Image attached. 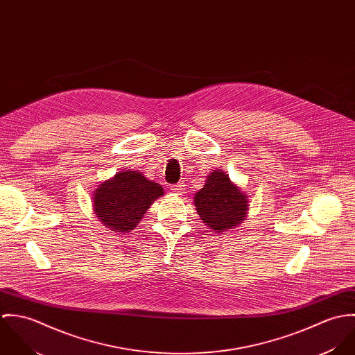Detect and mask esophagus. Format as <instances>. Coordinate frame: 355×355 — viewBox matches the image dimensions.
Segmentation results:
<instances>
[{"label":"esophagus","instance_id":"34e87169","mask_svg":"<svg viewBox=\"0 0 355 355\" xmlns=\"http://www.w3.org/2000/svg\"><path fill=\"white\" fill-rule=\"evenodd\" d=\"M184 189V184L183 183H176V184H172L171 186V190L175 191V193H182Z\"/></svg>","mask_w":355,"mask_h":355}]
</instances>
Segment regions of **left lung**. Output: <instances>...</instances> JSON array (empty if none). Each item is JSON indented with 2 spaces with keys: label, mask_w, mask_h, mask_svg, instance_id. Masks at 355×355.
Returning a JSON list of instances; mask_svg holds the SVG:
<instances>
[{
  "label": "left lung",
  "mask_w": 355,
  "mask_h": 355,
  "mask_svg": "<svg viewBox=\"0 0 355 355\" xmlns=\"http://www.w3.org/2000/svg\"><path fill=\"white\" fill-rule=\"evenodd\" d=\"M196 209L205 225L221 234L239 225L248 216V196L221 169L213 171L194 196Z\"/></svg>",
  "instance_id": "1"
}]
</instances>
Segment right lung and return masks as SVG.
I'll list each match as a JSON object with an SVG mask.
<instances>
[{"instance_id":"1","label":"right lung","mask_w":355,"mask_h":355,"mask_svg":"<svg viewBox=\"0 0 355 355\" xmlns=\"http://www.w3.org/2000/svg\"><path fill=\"white\" fill-rule=\"evenodd\" d=\"M161 196H164L162 187L146 179L142 172L121 171L94 191V213L112 231L128 232Z\"/></svg>"}]
</instances>
